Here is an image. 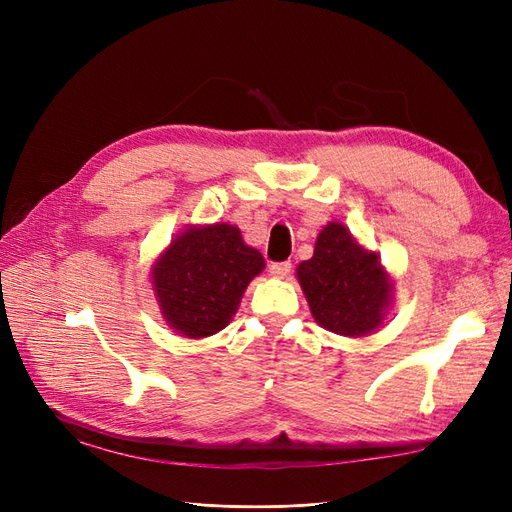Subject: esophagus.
Segmentation results:
<instances>
[{
  "instance_id": "1",
  "label": "esophagus",
  "mask_w": 512,
  "mask_h": 512,
  "mask_svg": "<svg viewBox=\"0 0 512 512\" xmlns=\"http://www.w3.org/2000/svg\"><path fill=\"white\" fill-rule=\"evenodd\" d=\"M290 269H292L290 262H273V265L269 267V273L273 277H280V280H284V277H288Z\"/></svg>"
}]
</instances>
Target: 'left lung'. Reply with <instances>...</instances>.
<instances>
[{"label": "left lung", "instance_id": "left-lung-1", "mask_svg": "<svg viewBox=\"0 0 512 512\" xmlns=\"http://www.w3.org/2000/svg\"><path fill=\"white\" fill-rule=\"evenodd\" d=\"M297 277L316 322L337 335L376 331L391 305L393 282L378 254L356 243L344 224L320 230L314 256L301 262Z\"/></svg>", "mask_w": 512, "mask_h": 512}]
</instances>
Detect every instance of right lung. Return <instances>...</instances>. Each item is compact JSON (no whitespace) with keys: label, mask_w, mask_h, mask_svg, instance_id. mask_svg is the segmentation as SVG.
I'll list each match as a JSON object with an SVG mask.
<instances>
[{"label":"right lung","mask_w":512,"mask_h":512,"mask_svg":"<svg viewBox=\"0 0 512 512\" xmlns=\"http://www.w3.org/2000/svg\"><path fill=\"white\" fill-rule=\"evenodd\" d=\"M262 269L265 258L243 243L237 226H190L156 260L151 282L168 327L200 339L228 327Z\"/></svg>","instance_id":"1"}]
</instances>
